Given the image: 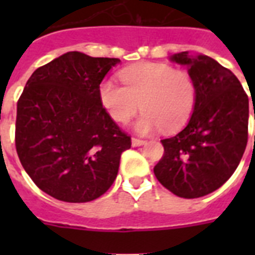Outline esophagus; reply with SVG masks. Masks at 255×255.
I'll use <instances>...</instances> for the list:
<instances>
[{
	"label": "esophagus",
	"instance_id": "esophagus-1",
	"mask_svg": "<svg viewBox=\"0 0 255 255\" xmlns=\"http://www.w3.org/2000/svg\"><path fill=\"white\" fill-rule=\"evenodd\" d=\"M145 143H147L145 140L136 139V137H133V139H132V147H141V145H144Z\"/></svg>",
	"mask_w": 255,
	"mask_h": 255
}]
</instances>
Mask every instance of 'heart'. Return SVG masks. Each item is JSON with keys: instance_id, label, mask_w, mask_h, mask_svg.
I'll use <instances>...</instances> for the list:
<instances>
[{"instance_id": "heart-1", "label": "heart", "mask_w": 255, "mask_h": 255, "mask_svg": "<svg viewBox=\"0 0 255 255\" xmlns=\"http://www.w3.org/2000/svg\"><path fill=\"white\" fill-rule=\"evenodd\" d=\"M119 75L124 86L106 79L99 87L100 103L116 123L127 124L140 107L144 112L135 129L144 135L160 128L172 133L188 123L197 102V87L186 71L147 62L122 70Z\"/></svg>"}]
</instances>
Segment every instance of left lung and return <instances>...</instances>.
I'll use <instances>...</instances> for the list:
<instances>
[{"label": "left lung", "mask_w": 255, "mask_h": 255, "mask_svg": "<svg viewBox=\"0 0 255 255\" xmlns=\"http://www.w3.org/2000/svg\"><path fill=\"white\" fill-rule=\"evenodd\" d=\"M169 59L188 66L197 102L186 127L161 140L164 155L153 172L178 197H202L224 185L241 161L248 144L249 98L237 77L213 58L182 51Z\"/></svg>", "instance_id": "8db88e82"}]
</instances>
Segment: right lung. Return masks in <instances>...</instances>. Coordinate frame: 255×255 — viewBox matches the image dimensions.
Wrapping results in <instances>:
<instances>
[{"instance_id": "1", "label": "right lung", "mask_w": 255, "mask_h": 255, "mask_svg": "<svg viewBox=\"0 0 255 255\" xmlns=\"http://www.w3.org/2000/svg\"><path fill=\"white\" fill-rule=\"evenodd\" d=\"M118 58L69 51L31 74L17 103L15 148L35 185L66 202H88L114 184L131 137L100 103Z\"/></svg>"}]
</instances>
